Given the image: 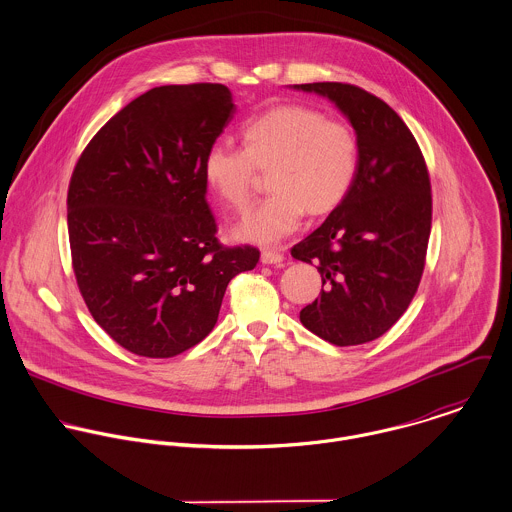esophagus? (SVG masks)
Segmentation results:
<instances>
[{"label": "esophagus", "mask_w": 512, "mask_h": 512, "mask_svg": "<svg viewBox=\"0 0 512 512\" xmlns=\"http://www.w3.org/2000/svg\"><path fill=\"white\" fill-rule=\"evenodd\" d=\"M285 257H283V253H281V249H263L261 251V261L265 263V265H279L281 261H283Z\"/></svg>", "instance_id": "1"}]
</instances>
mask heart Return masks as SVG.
I'll return each mask as SVG.
<instances>
[{"mask_svg":"<svg viewBox=\"0 0 512 512\" xmlns=\"http://www.w3.org/2000/svg\"><path fill=\"white\" fill-rule=\"evenodd\" d=\"M243 150L213 144L204 156V180L219 202L243 211L269 172L263 204L249 211L233 229L251 243H275L293 233L305 211L324 215L350 194L360 168L356 132L340 120L305 104L273 106L241 128Z\"/></svg>","mask_w":512,"mask_h":512,"instance_id":"obj_1","label":"heart"}]
</instances>
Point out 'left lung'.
I'll use <instances>...</instances> for the list:
<instances>
[{"mask_svg":"<svg viewBox=\"0 0 512 512\" xmlns=\"http://www.w3.org/2000/svg\"><path fill=\"white\" fill-rule=\"evenodd\" d=\"M336 104L360 142L356 182L324 223L291 249L314 263L322 291L301 310L334 346L380 338L417 293L431 231V184L406 122L382 99L346 83L295 85Z\"/></svg>","mask_w":512,"mask_h":512,"instance_id":"left-lung-1","label":"left lung"}]
</instances>
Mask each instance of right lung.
<instances>
[{"mask_svg":"<svg viewBox=\"0 0 512 512\" xmlns=\"http://www.w3.org/2000/svg\"><path fill=\"white\" fill-rule=\"evenodd\" d=\"M235 104L225 85L156 87L116 112L69 184L73 271L89 312L122 348L172 358L213 330L229 281L259 249L223 247L205 152Z\"/></svg>","mask_w":512,"mask_h":512,"instance_id":"add662e5","label":"right lung"}]
</instances>
